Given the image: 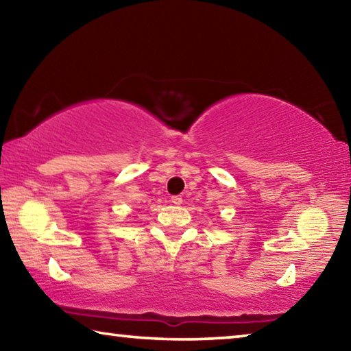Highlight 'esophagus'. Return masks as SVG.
Returning a JSON list of instances; mask_svg holds the SVG:
<instances>
[{
  "mask_svg": "<svg viewBox=\"0 0 351 351\" xmlns=\"http://www.w3.org/2000/svg\"><path fill=\"white\" fill-rule=\"evenodd\" d=\"M171 203L176 204V206H180L182 203V198L180 197V195H175V197H171Z\"/></svg>",
  "mask_w": 351,
  "mask_h": 351,
  "instance_id": "esophagus-1",
  "label": "esophagus"
}]
</instances>
